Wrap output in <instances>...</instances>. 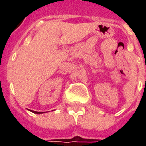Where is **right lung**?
Here are the masks:
<instances>
[{"instance_id": "1", "label": "right lung", "mask_w": 146, "mask_h": 146, "mask_svg": "<svg viewBox=\"0 0 146 146\" xmlns=\"http://www.w3.org/2000/svg\"><path fill=\"white\" fill-rule=\"evenodd\" d=\"M29 111H30V110H29ZM32 111V112H33V113H38V114H39V113H43V112H38V111Z\"/></svg>"}]
</instances>
